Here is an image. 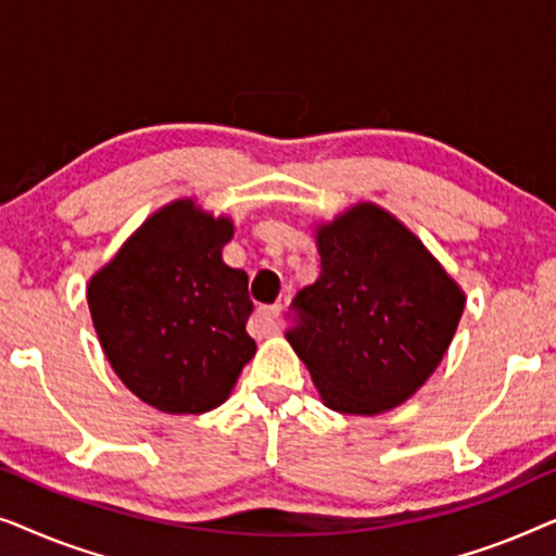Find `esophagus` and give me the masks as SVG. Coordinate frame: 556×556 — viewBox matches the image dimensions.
I'll return each instance as SVG.
<instances>
[{
  "label": "esophagus",
  "instance_id": "obj_1",
  "mask_svg": "<svg viewBox=\"0 0 556 556\" xmlns=\"http://www.w3.org/2000/svg\"><path fill=\"white\" fill-rule=\"evenodd\" d=\"M280 311L283 306L276 303V306H263L255 311V326L261 329V333H278V318H280Z\"/></svg>",
  "mask_w": 556,
  "mask_h": 556
}]
</instances>
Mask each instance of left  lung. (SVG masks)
<instances>
[{
	"mask_svg": "<svg viewBox=\"0 0 556 556\" xmlns=\"http://www.w3.org/2000/svg\"><path fill=\"white\" fill-rule=\"evenodd\" d=\"M321 276L299 291L286 333L321 402L379 415L407 402L438 369L466 293L417 235L375 202L316 225Z\"/></svg>",
	"mask_w": 556,
	"mask_h": 556,
	"instance_id": "obj_1",
	"label": "left lung"
}]
</instances>
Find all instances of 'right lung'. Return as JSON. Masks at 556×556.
<instances>
[{
	"label": "right lung",
	"mask_w": 556,
	"mask_h": 556,
	"mask_svg": "<svg viewBox=\"0 0 556 556\" xmlns=\"http://www.w3.org/2000/svg\"><path fill=\"white\" fill-rule=\"evenodd\" d=\"M235 225L192 197L164 204L90 276L105 359L147 405L202 415L230 397L255 356L248 273L223 261Z\"/></svg>",
	"instance_id": "add662e5"
}]
</instances>
